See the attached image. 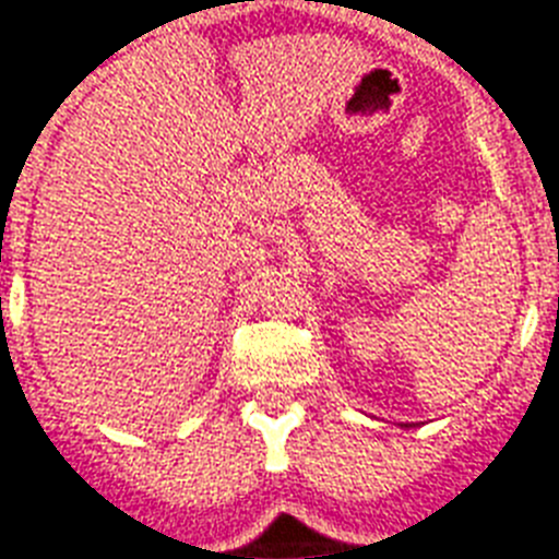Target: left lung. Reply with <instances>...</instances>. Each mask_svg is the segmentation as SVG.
I'll list each match as a JSON object with an SVG mask.
<instances>
[{
  "mask_svg": "<svg viewBox=\"0 0 559 559\" xmlns=\"http://www.w3.org/2000/svg\"><path fill=\"white\" fill-rule=\"evenodd\" d=\"M406 426H409V424H406Z\"/></svg>",
  "mask_w": 559,
  "mask_h": 559,
  "instance_id": "left-lung-1",
  "label": "left lung"
}]
</instances>
